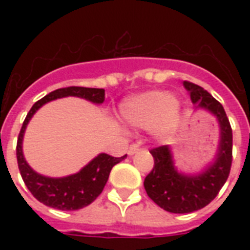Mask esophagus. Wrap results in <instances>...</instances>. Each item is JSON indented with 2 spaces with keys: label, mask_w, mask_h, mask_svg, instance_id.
<instances>
[{
  "label": "esophagus",
  "mask_w": 250,
  "mask_h": 250,
  "mask_svg": "<svg viewBox=\"0 0 250 250\" xmlns=\"http://www.w3.org/2000/svg\"><path fill=\"white\" fill-rule=\"evenodd\" d=\"M140 149V145L136 144V143H133V144L129 145V149H128V154L129 156H132V154H135V153L137 152Z\"/></svg>",
  "instance_id": "esophagus-1"
}]
</instances>
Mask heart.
<instances>
[{"label": "heart", "mask_w": 250, "mask_h": 250, "mask_svg": "<svg viewBox=\"0 0 250 250\" xmlns=\"http://www.w3.org/2000/svg\"><path fill=\"white\" fill-rule=\"evenodd\" d=\"M123 121L137 127H150L157 135H166L176 127L180 104L162 90H149L129 98L121 106Z\"/></svg>", "instance_id": "obj_1"}]
</instances>
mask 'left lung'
<instances>
[{"label":"left lung","instance_id":"8db88e82","mask_svg":"<svg viewBox=\"0 0 250 250\" xmlns=\"http://www.w3.org/2000/svg\"><path fill=\"white\" fill-rule=\"evenodd\" d=\"M184 86L189 90L193 104L205 107L218 118L221 144L217 161L197 176L179 174L166 145L150 150L154 166L144 180L145 190L160 208L175 214L192 213L209 205L225 186L232 164V128L222 104L197 84L186 80Z\"/></svg>","mask_w":250,"mask_h":250}]
</instances>
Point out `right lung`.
I'll return each instance as SVG.
<instances>
[{"label": "right lung", "mask_w": 250, "mask_h": 250, "mask_svg": "<svg viewBox=\"0 0 250 250\" xmlns=\"http://www.w3.org/2000/svg\"><path fill=\"white\" fill-rule=\"evenodd\" d=\"M67 96H76V97L89 100L94 104H102L105 101V89L85 88V86H66V88L53 90L45 97L35 102V105L27 114L18 136L17 160L21 179L36 200L42 202L44 205L58 210H79L92 204L101 194L113 166L125 160L127 154L123 157H113L102 153L93 161H90L78 174L70 175L66 178L52 179L35 172L25 162L21 152V141H23L25 127L33 114L44 104Z\"/></svg>", "instance_id": "1"}]
</instances>
